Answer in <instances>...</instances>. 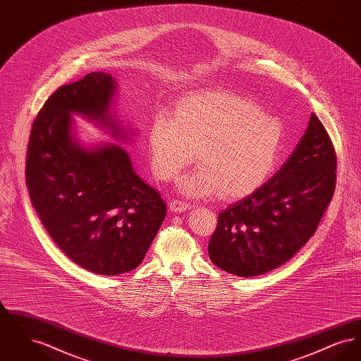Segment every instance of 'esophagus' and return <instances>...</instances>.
I'll return each mask as SVG.
<instances>
[{
	"label": "esophagus",
	"mask_w": 361,
	"mask_h": 361,
	"mask_svg": "<svg viewBox=\"0 0 361 361\" xmlns=\"http://www.w3.org/2000/svg\"><path fill=\"white\" fill-rule=\"evenodd\" d=\"M171 207V211L172 212H184L190 208L187 202H183V200H177V199H173L172 202L169 203Z\"/></svg>",
	"instance_id": "34e87169"
}]
</instances>
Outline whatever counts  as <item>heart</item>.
Segmentation results:
<instances>
[{"label": "heart", "instance_id": "b5f03b06", "mask_svg": "<svg viewBox=\"0 0 361 361\" xmlns=\"http://www.w3.org/2000/svg\"><path fill=\"white\" fill-rule=\"evenodd\" d=\"M284 142L283 123L253 100L228 90L181 99L173 116L155 114L149 126L150 164L172 180L197 158L200 165L180 181L189 196L221 193L238 200L261 188L275 171Z\"/></svg>", "mask_w": 361, "mask_h": 361}]
</instances>
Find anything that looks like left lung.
Returning <instances> with one entry per match:
<instances>
[{"label": "left lung", "instance_id": "1", "mask_svg": "<svg viewBox=\"0 0 361 361\" xmlns=\"http://www.w3.org/2000/svg\"><path fill=\"white\" fill-rule=\"evenodd\" d=\"M336 171L333 142L311 114L305 135L280 171L218 215L208 243L211 261L228 274L250 277L291 259L317 231L334 193Z\"/></svg>", "mask_w": 361, "mask_h": 361}]
</instances>
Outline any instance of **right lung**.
<instances>
[{"instance_id": "1", "label": "right lung", "mask_w": 361, "mask_h": 361, "mask_svg": "<svg viewBox=\"0 0 361 361\" xmlns=\"http://www.w3.org/2000/svg\"><path fill=\"white\" fill-rule=\"evenodd\" d=\"M115 90L102 71L58 87L32 124L25 165L32 206L54 242L77 265L105 276L135 269L166 215L123 147L85 149L73 135L77 114L123 137L109 115Z\"/></svg>"}]
</instances>
